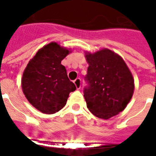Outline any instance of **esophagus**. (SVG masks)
<instances>
[{
  "mask_svg": "<svg viewBox=\"0 0 156 156\" xmlns=\"http://www.w3.org/2000/svg\"><path fill=\"white\" fill-rule=\"evenodd\" d=\"M74 84L76 86V88L79 89V88H81V78H76L74 80Z\"/></svg>",
  "mask_w": 156,
  "mask_h": 156,
  "instance_id": "obj_1",
  "label": "esophagus"
}]
</instances>
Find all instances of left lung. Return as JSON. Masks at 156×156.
Masks as SVG:
<instances>
[{"label":"left lung","instance_id":"obj_1","mask_svg":"<svg viewBox=\"0 0 156 156\" xmlns=\"http://www.w3.org/2000/svg\"><path fill=\"white\" fill-rule=\"evenodd\" d=\"M83 88L87 107L96 117L108 119L123 111L134 93V79L121 57L108 49L87 53Z\"/></svg>","mask_w":156,"mask_h":156}]
</instances>
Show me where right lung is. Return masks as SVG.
<instances>
[{
  "label": "right lung",
  "instance_id": "obj_1",
  "mask_svg": "<svg viewBox=\"0 0 156 156\" xmlns=\"http://www.w3.org/2000/svg\"><path fill=\"white\" fill-rule=\"evenodd\" d=\"M69 51L51 42L40 49L23 73L22 87L29 103L43 114L59 111L76 89L61 61Z\"/></svg>",
  "mask_w": 156,
  "mask_h": 156
}]
</instances>
